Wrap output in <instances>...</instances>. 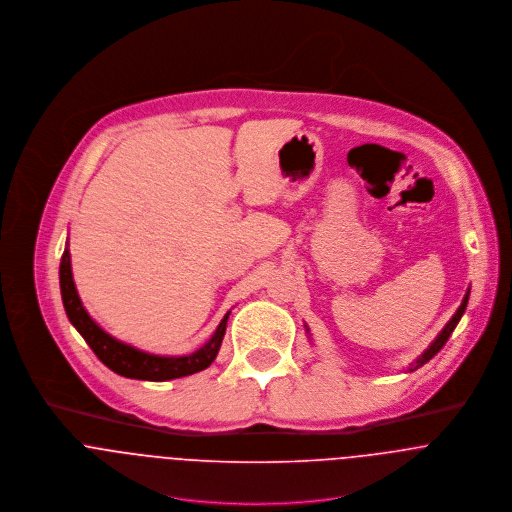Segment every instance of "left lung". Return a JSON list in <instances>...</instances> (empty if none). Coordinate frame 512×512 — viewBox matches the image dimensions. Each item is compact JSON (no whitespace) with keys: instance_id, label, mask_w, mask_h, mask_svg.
I'll list each match as a JSON object with an SVG mask.
<instances>
[{"instance_id":"1","label":"left lung","mask_w":512,"mask_h":512,"mask_svg":"<svg viewBox=\"0 0 512 512\" xmlns=\"http://www.w3.org/2000/svg\"><path fill=\"white\" fill-rule=\"evenodd\" d=\"M467 300H469V290H467V294L463 296V302H461V306L457 308V312H455L454 316H452V320L446 324V328L438 334V338L436 340L432 341V345L410 365V369L408 371H416L418 367H422L424 363H428L444 345H446V341H448V338L452 336V332L455 330V326H457V322L461 320V316H463V312H465V306H467ZM308 330V328H306Z\"/></svg>"}]
</instances>
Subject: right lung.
I'll return each mask as SVG.
<instances>
[{
	"instance_id": "add662e5",
	"label": "right lung",
	"mask_w": 512,
	"mask_h": 512,
	"mask_svg": "<svg viewBox=\"0 0 512 512\" xmlns=\"http://www.w3.org/2000/svg\"><path fill=\"white\" fill-rule=\"evenodd\" d=\"M58 275H60L62 304H64L70 324L80 332V336L92 347V351L98 355V359L117 375L127 377V379H141V381H171V379L198 373V371L210 367L212 361L216 359L222 340H224V334H226L229 312L220 322L214 336L198 351H194L190 355H180V357L153 355V353L139 351L123 341L115 340L90 318V314L82 306V300H80L74 281H72L68 243L64 247L62 259H60Z\"/></svg>"
}]
</instances>
